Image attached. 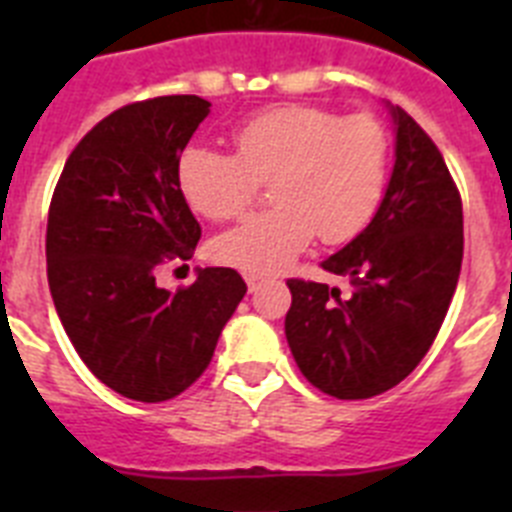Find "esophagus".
<instances>
[{
    "label": "esophagus",
    "instance_id": "obj_1",
    "mask_svg": "<svg viewBox=\"0 0 512 512\" xmlns=\"http://www.w3.org/2000/svg\"><path fill=\"white\" fill-rule=\"evenodd\" d=\"M246 284H248V292H256V289L261 287V279H256V277H251V274H246Z\"/></svg>",
    "mask_w": 512,
    "mask_h": 512
}]
</instances>
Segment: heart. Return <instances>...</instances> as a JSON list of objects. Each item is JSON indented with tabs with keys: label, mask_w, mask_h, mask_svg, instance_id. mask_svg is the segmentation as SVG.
<instances>
[{
	"label": "heart",
	"mask_w": 512,
	"mask_h": 512,
	"mask_svg": "<svg viewBox=\"0 0 512 512\" xmlns=\"http://www.w3.org/2000/svg\"><path fill=\"white\" fill-rule=\"evenodd\" d=\"M235 156L192 146L179 158V187L210 220L241 215L256 182H271L274 210L248 217L212 241L215 261L271 277L305 251L315 233L343 243L369 225L382 202L390 138L372 117L282 104L233 133Z\"/></svg>",
	"instance_id": "1"
}]
</instances>
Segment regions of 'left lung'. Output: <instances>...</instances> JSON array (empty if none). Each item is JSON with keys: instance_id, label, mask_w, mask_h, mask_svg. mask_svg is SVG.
<instances>
[{"instance_id": "obj_1", "label": "left lung", "mask_w": 512, "mask_h": 512, "mask_svg": "<svg viewBox=\"0 0 512 512\" xmlns=\"http://www.w3.org/2000/svg\"><path fill=\"white\" fill-rule=\"evenodd\" d=\"M395 166L384 197L354 241L323 261L351 295L289 279V351L307 382L338 400L382 395L420 364L459 282L464 215L436 143L387 102Z\"/></svg>"}]
</instances>
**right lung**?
Returning a JSON list of instances; mask_svg holds the SVG:
<instances>
[{"label": "right lung", "instance_id": "1", "mask_svg": "<svg viewBox=\"0 0 512 512\" xmlns=\"http://www.w3.org/2000/svg\"><path fill=\"white\" fill-rule=\"evenodd\" d=\"M210 107L174 94L115 110L81 138L53 192V305L89 372L128 400L164 402L197 382L246 295L223 266L197 269L179 292L156 284L161 261L189 259L200 241L176 171Z\"/></svg>", "mask_w": 512, "mask_h": 512}]
</instances>
